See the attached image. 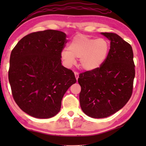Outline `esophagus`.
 <instances>
[{
    "instance_id": "obj_1",
    "label": "esophagus",
    "mask_w": 146,
    "mask_h": 146,
    "mask_svg": "<svg viewBox=\"0 0 146 146\" xmlns=\"http://www.w3.org/2000/svg\"><path fill=\"white\" fill-rule=\"evenodd\" d=\"M75 73V78H76V80H78V76H79V75H78V72H75L74 73Z\"/></svg>"
}]
</instances>
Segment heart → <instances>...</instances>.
<instances>
[{
    "mask_svg": "<svg viewBox=\"0 0 146 146\" xmlns=\"http://www.w3.org/2000/svg\"><path fill=\"white\" fill-rule=\"evenodd\" d=\"M109 52V43L104 38H92L78 35L69 44L68 49L61 52L62 58L68 66L75 63V58H80V65L86 70L99 68L104 62Z\"/></svg>",
    "mask_w": 146,
    "mask_h": 146,
    "instance_id": "heart-1",
    "label": "heart"
}]
</instances>
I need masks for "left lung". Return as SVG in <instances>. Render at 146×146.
<instances>
[{"label": "left lung", "instance_id": "left-lung-1", "mask_svg": "<svg viewBox=\"0 0 146 146\" xmlns=\"http://www.w3.org/2000/svg\"><path fill=\"white\" fill-rule=\"evenodd\" d=\"M110 40L106 60L99 68L79 75L80 107L86 115L102 118L114 114L131 97L135 75L132 47L114 33H102Z\"/></svg>", "mask_w": 146, "mask_h": 146}]
</instances>
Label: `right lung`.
Listing matches in <instances>:
<instances>
[{
  "mask_svg": "<svg viewBox=\"0 0 146 146\" xmlns=\"http://www.w3.org/2000/svg\"><path fill=\"white\" fill-rule=\"evenodd\" d=\"M66 43L63 32L47 29L27 35L11 51L8 78L12 95L31 117L56 115L64 95L76 82L73 71L61 63Z\"/></svg>",
  "mask_w": 146,
  "mask_h": 146,
  "instance_id": "right-lung-1",
  "label": "right lung"
}]
</instances>
